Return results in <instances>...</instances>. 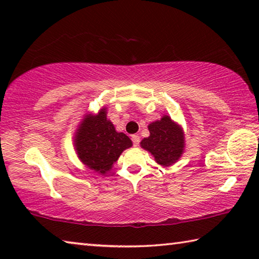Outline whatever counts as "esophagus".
I'll return each mask as SVG.
<instances>
[{
	"label": "esophagus",
	"instance_id": "obj_1",
	"mask_svg": "<svg viewBox=\"0 0 259 259\" xmlns=\"http://www.w3.org/2000/svg\"><path fill=\"white\" fill-rule=\"evenodd\" d=\"M131 139H133V143L135 146H138L139 143H140V137L138 135H133L131 136Z\"/></svg>",
	"mask_w": 259,
	"mask_h": 259
}]
</instances>
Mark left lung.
I'll use <instances>...</instances> for the list:
<instances>
[{"label":"left lung","instance_id":"1","mask_svg":"<svg viewBox=\"0 0 259 259\" xmlns=\"http://www.w3.org/2000/svg\"><path fill=\"white\" fill-rule=\"evenodd\" d=\"M150 136L140 142V146L154 156L157 164L170 166L181 159L185 150V135L181 125L163 115L148 124Z\"/></svg>","mask_w":259,"mask_h":259}]
</instances>
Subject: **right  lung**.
Returning a JSON list of instances; mask_svg holds the SVG:
<instances>
[{
	"label": "right lung",
	"mask_w": 259,
	"mask_h": 259,
	"mask_svg": "<svg viewBox=\"0 0 259 259\" xmlns=\"http://www.w3.org/2000/svg\"><path fill=\"white\" fill-rule=\"evenodd\" d=\"M133 146L131 139L117 133L107 119V108L97 114L87 113L74 135V148L77 157L87 168L105 176L113 168L121 153Z\"/></svg>",
	"instance_id": "obj_1"
}]
</instances>
